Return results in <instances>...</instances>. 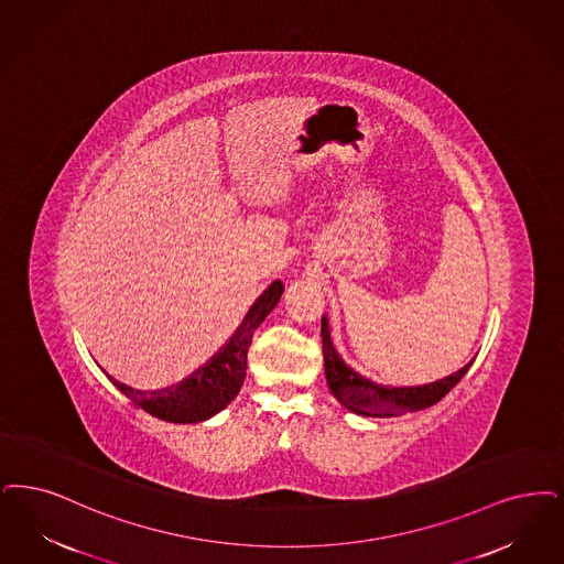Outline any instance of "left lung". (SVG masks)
<instances>
[{"mask_svg": "<svg viewBox=\"0 0 564 564\" xmlns=\"http://www.w3.org/2000/svg\"><path fill=\"white\" fill-rule=\"evenodd\" d=\"M321 338H323L325 378H327L329 390L346 409L367 417H397L409 411L429 409L434 403H438L470 369V362H468L459 371L451 373L445 380H438V382L390 388V386H382L362 378L361 373H357L339 357L329 336V323L325 315L321 318Z\"/></svg>", "mask_w": 564, "mask_h": 564, "instance_id": "1", "label": "left lung"}]
</instances>
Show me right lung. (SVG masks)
<instances>
[{
  "label": "right lung",
  "mask_w": 564,
  "mask_h": 564,
  "mask_svg": "<svg viewBox=\"0 0 564 564\" xmlns=\"http://www.w3.org/2000/svg\"><path fill=\"white\" fill-rule=\"evenodd\" d=\"M283 283L272 281L269 290L253 302L243 323L216 352L209 361L197 369L191 378L172 388L163 390H134L126 383L117 382L109 376V380L140 409L155 415L163 422L174 424H197L209 420L218 411H223L241 390L248 369V350L253 332L260 323L271 315L272 308L281 300Z\"/></svg>",
  "instance_id": "right-lung-1"
}]
</instances>
